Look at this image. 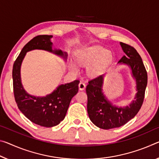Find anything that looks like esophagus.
Returning a JSON list of instances; mask_svg holds the SVG:
<instances>
[{
    "label": "esophagus",
    "mask_w": 159,
    "mask_h": 159,
    "mask_svg": "<svg viewBox=\"0 0 159 159\" xmlns=\"http://www.w3.org/2000/svg\"><path fill=\"white\" fill-rule=\"evenodd\" d=\"M79 90H84L85 88V83H84V82H80V84H79Z\"/></svg>",
    "instance_id": "obj_1"
}]
</instances>
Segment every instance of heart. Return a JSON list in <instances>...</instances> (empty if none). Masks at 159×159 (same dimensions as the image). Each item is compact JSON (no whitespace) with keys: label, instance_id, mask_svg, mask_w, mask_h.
<instances>
[{"label":"heart","instance_id":"obj_1","mask_svg":"<svg viewBox=\"0 0 159 159\" xmlns=\"http://www.w3.org/2000/svg\"><path fill=\"white\" fill-rule=\"evenodd\" d=\"M77 59L83 65H88L87 73L90 76L102 74L110 66L113 61L112 53L102 47L84 48L77 52ZM70 68L76 70L77 66L70 62Z\"/></svg>","mask_w":159,"mask_h":159}]
</instances>
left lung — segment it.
I'll return each instance as SVG.
<instances>
[{"mask_svg":"<svg viewBox=\"0 0 159 159\" xmlns=\"http://www.w3.org/2000/svg\"><path fill=\"white\" fill-rule=\"evenodd\" d=\"M120 45L125 56L121 58L118 63L130 67L132 76L136 80L137 93L129 106L117 107L113 105L103 94L102 88L104 75L89 80L86 86L88 114L93 124L103 129L120 127L127 123L139 111L144 99L147 72L142 58L133 47L123 42H120Z\"/></svg>","mask_w":159,"mask_h":159,"instance_id":"left-lung-1","label":"left lung"}]
</instances>
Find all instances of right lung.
Here are the masks:
<instances>
[{
    "label": "right lung",
    "instance_id": "1",
    "mask_svg": "<svg viewBox=\"0 0 159 159\" xmlns=\"http://www.w3.org/2000/svg\"><path fill=\"white\" fill-rule=\"evenodd\" d=\"M52 35H38L25 45L14 62L12 80L15 100L19 110L34 124L44 127L59 125L64 119L72 98L79 91V80L61 84L45 97H35L25 91L21 83L20 67L26 53L34 49L46 50L67 59L61 49H52Z\"/></svg>",
    "mask_w": 159,
    "mask_h": 159
}]
</instances>
